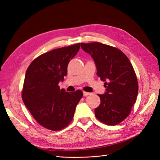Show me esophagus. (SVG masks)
Listing matches in <instances>:
<instances>
[{
	"label": "esophagus",
	"mask_w": 160,
	"mask_h": 160,
	"mask_svg": "<svg viewBox=\"0 0 160 160\" xmlns=\"http://www.w3.org/2000/svg\"><path fill=\"white\" fill-rule=\"evenodd\" d=\"M90 94H91L90 92H86V91H84V92H83V95L84 96V97H86V96L89 95Z\"/></svg>",
	"instance_id": "1"
}]
</instances>
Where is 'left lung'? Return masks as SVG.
<instances>
[{
  "label": "left lung",
  "instance_id": "1",
  "mask_svg": "<svg viewBox=\"0 0 160 160\" xmlns=\"http://www.w3.org/2000/svg\"><path fill=\"white\" fill-rule=\"evenodd\" d=\"M82 49L91 54L97 75L105 82L106 91L95 108L96 118L108 125H116L130 114L136 103L138 84L132 63L118 48L99 42L81 43Z\"/></svg>",
  "mask_w": 160,
  "mask_h": 160
}]
</instances>
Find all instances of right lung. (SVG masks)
<instances>
[{
    "mask_svg": "<svg viewBox=\"0 0 160 160\" xmlns=\"http://www.w3.org/2000/svg\"><path fill=\"white\" fill-rule=\"evenodd\" d=\"M79 50L80 43L48 52L34 59L26 72L22 100L37 122L50 130H61L71 122L83 96L81 90L68 92L58 86Z\"/></svg>",
    "mask_w": 160,
    "mask_h": 160,
    "instance_id": "right-lung-1",
    "label": "right lung"
}]
</instances>
